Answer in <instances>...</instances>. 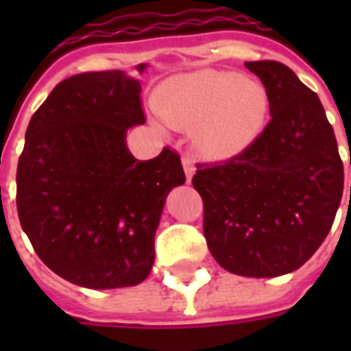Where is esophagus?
Segmentation results:
<instances>
[{
	"label": "esophagus",
	"mask_w": 351,
	"mask_h": 351,
	"mask_svg": "<svg viewBox=\"0 0 351 351\" xmlns=\"http://www.w3.org/2000/svg\"><path fill=\"white\" fill-rule=\"evenodd\" d=\"M182 165H184V173H186L187 182H191V178H193V175H195L197 167H195V164H193L191 160L187 158V156H184V158H182Z\"/></svg>",
	"instance_id": "obj_1"
}]
</instances>
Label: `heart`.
Wrapping results in <instances>:
<instances>
[{
  "label": "heart",
  "mask_w": 351,
  "mask_h": 351,
  "mask_svg": "<svg viewBox=\"0 0 351 351\" xmlns=\"http://www.w3.org/2000/svg\"><path fill=\"white\" fill-rule=\"evenodd\" d=\"M153 107L167 125L191 127L193 147L208 160L244 153L269 118V96L261 82L213 69L164 82L154 93Z\"/></svg>",
  "instance_id": "b5f03b06"
}]
</instances>
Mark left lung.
Wrapping results in <instances>:
<instances>
[{
  "label": "left lung",
  "mask_w": 351,
  "mask_h": 351,
  "mask_svg": "<svg viewBox=\"0 0 351 351\" xmlns=\"http://www.w3.org/2000/svg\"><path fill=\"white\" fill-rule=\"evenodd\" d=\"M269 96L271 120L239 156L198 164L204 234L220 266L267 278L299 269L330 233L344 169L319 96L280 62H245Z\"/></svg>",
  "instance_id": "8db88e82"
}]
</instances>
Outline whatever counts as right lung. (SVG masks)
<instances>
[{
	"label": "right lung",
	"mask_w": 351,
	"mask_h": 351,
	"mask_svg": "<svg viewBox=\"0 0 351 351\" xmlns=\"http://www.w3.org/2000/svg\"><path fill=\"white\" fill-rule=\"evenodd\" d=\"M140 93L123 71L76 74L52 89L25 132L19 222L45 266L82 288L147 278L165 198L186 182L169 147L153 160L127 149V129L145 123Z\"/></svg>",
	"instance_id": "add662e5"
}]
</instances>
